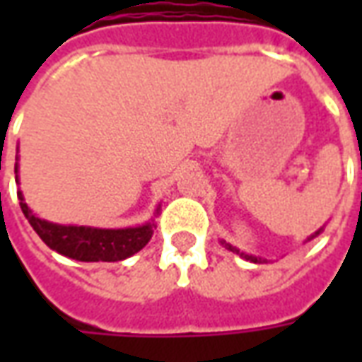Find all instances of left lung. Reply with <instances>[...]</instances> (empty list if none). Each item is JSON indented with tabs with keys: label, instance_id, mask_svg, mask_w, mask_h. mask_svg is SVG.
I'll return each mask as SVG.
<instances>
[{
	"label": "left lung",
	"instance_id": "1",
	"mask_svg": "<svg viewBox=\"0 0 362 362\" xmlns=\"http://www.w3.org/2000/svg\"><path fill=\"white\" fill-rule=\"evenodd\" d=\"M322 230H324V227H320L318 230H316V233H312L310 236H306V240H304V243H308V240H312V238H316V236H318L320 233H322ZM221 244H223V246H225L227 250L235 252V254H238L240 258L248 259V262H254V264H262V262H267L266 258H259V256H254V254H246V252H240V250H238V248H236V246L225 243V240H221Z\"/></svg>",
	"mask_w": 362,
	"mask_h": 362
}]
</instances>
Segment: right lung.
<instances>
[{
	"label": "right lung",
	"mask_w": 362,
	"mask_h": 362,
	"mask_svg": "<svg viewBox=\"0 0 362 362\" xmlns=\"http://www.w3.org/2000/svg\"><path fill=\"white\" fill-rule=\"evenodd\" d=\"M19 160V157H17ZM15 182L19 184V163H15ZM21 209L25 217L35 228L46 246L56 250L66 258L77 262H119L145 248L149 243L153 230L157 228L155 219L143 223L139 227L127 228H96L83 227V225H58L50 221L36 217L23 197V192H17ZM158 205L155 209V217L158 215Z\"/></svg>",
	"instance_id": "add662e5"
}]
</instances>
